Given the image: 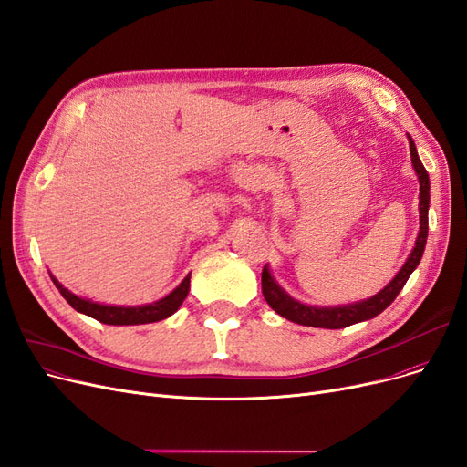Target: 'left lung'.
I'll return each mask as SVG.
<instances>
[{"label":"left lung","instance_id":"obj_1","mask_svg":"<svg viewBox=\"0 0 467 467\" xmlns=\"http://www.w3.org/2000/svg\"><path fill=\"white\" fill-rule=\"evenodd\" d=\"M410 151H411V162L413 169L419 176V184H420V195H419V213H420V231L417 236V243L413 252L410 254L408 262L400 269V274L389 281L386 287L379 293L370 296L368 300H363V303L349 305V306H334V308H316V306H306L300 305L298 300L291 298L287 293H285L279 285L274 281V277L269 275V269H262V293L264 298L267 300V305L272 306L277 314H281L283 318H287L291 322L303 324V326H312V327H327V329H339V327H348L357 322H365L379 316L382 310H386L389 305L394 303L400 291L403 289V285L408 283L410 275L413 274V269L419 265L420 255L425 252L427 244V234H429V174L420 162L415 143L410 138Z\"/></svg>","mask_w":467,"mask_h":467}]
</instances>
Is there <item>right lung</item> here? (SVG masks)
Here are the masks:
<instances>
[{
    "mask_svg": "<svg viewBox=\"0 0 467 467\" xmlns=\"http://www.w3.org/2000/svg\"><path fill=\"white\" fill-rule=\"evenodd\" d=\"M54 285L62 293V296L67 300V303L78 310L83 312L87 316H91V318L102 322V324H110V326H135V324H151V322H159L169 318L171 314H174L180 305L184 303V298L188 296L190 291V274L184 277V281L178 285V287L167 295L164 298L157 300L153 305H145V306H107V305H97L91 303V300H85L75 296L73 293H69L62 283H57L52 277Z\"/></svg>",
    "mask_w": 467,
    "mask_h": 467,
    "instance_id": "right-lung-1",
    "label": "right lung"
}]
</instances>
